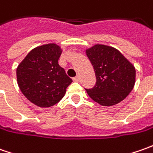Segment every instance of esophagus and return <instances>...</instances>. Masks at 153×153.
<instances>
[{
    "label": "esophagus",
    "instance_id": "34e87169",
    "mask_svg": "<svg viewBox=\"0 0 153 153\" xmlns=\"http://www.w3.org/2000/svg\"><path fill=\"white\" fill-rule=\"evenodd\" d=\"M74 82H78L80 81V76H75L73 78Z\"/></svg>",
    "mask_w": 153,
    "mask_h": 153
}]
</instances>
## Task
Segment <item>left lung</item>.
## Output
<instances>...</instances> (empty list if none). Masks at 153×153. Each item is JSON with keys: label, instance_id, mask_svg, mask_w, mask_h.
Wrapping results in <instances>:
<instances>
[{"label": "left lung", "instance_id": "1", "mask_svg": "<svg viewBox=\"0 0 153 153\" xmlns=\"http://www.w3.org/2000/svg\"><path fill=\"white\" fill-rule=\"evenodd\" d=\"M94 67L96 83L87 89L88 96L101 105L111 106L123 100L135 82V69L118 50L97 44L86 50Z\"/></svg>", "mask_w": 153, "mask_h": 153}]
</instances>
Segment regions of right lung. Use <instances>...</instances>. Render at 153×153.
<instances>
[{
    "label": "right lung",
    "instance_id": "right-lung-1",
    "mask_svg": "<svg viewBox=\"0 0 153 153\" xmlns=\"http://www.w3.org/2000/svg\"><path fill=\"white\" fill-rule=\"evenodd\" d=\"M60 54L61 49L58 45H42L30 51L17 68L21 92L40 107L57 104L72 82L58 63Z\"/></svg>",
    "mask_w": 153,
    "mask_h": 153
}]
</instances>
